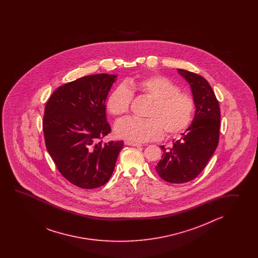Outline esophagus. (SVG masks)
Wrapping results in <instances>:
<instances>
[{
    "label": "esophagus",
    "instance_id": "1",
    "mask_svg": "<svg viewBox=\"0 0 258 258\" xmlns=\"http://www.w3.org/2000/svg\"><path fill=\"white\" fill-rule=\"evenodd\" d=\"M125 145H126V146H132V147H137V148H140V147H142V145H141V144H137V143L128 142V141H126V142H125Z\"/></svg>",
    "mask_w": 258,
    "mask_h": 258
}]
</instances>
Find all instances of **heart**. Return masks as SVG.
Instances as JSON below:
<instances>
[{"label":"heart","instance_id":"heart-1","mask_svg":"<svg viewBox=\"0 0 258 258\" xmlns=\"http://www.w3.org/2000/svg\"><path fill=\"white\" fill-rule=\"evenodd\" d=\"M132 91H137L150 100L147 120L126 118L118 121L114 132L119 138L141 143L157 140L166 132L176 136L190 125L195 110L192 97L179 92L174 83L162 76L132 78L126 86H119L110 94L107 107L113 116L124 115L132 101Z\"/></svg>","mask_w":258,"mask_h":258}]
</instances>
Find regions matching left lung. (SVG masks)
<instances>
[{"instance_id":"obj_1","label":"left lung","mask_w":258,"mask_h":258,"mask_svg":"<svg viewBox=\"0 0 258 258\" xmlns=\"http://www.w3.org/2000/svg\"><path fill=\"white\" fill-rule=\"evenodd\" d=\"M177 72L190 86L196 112L190 126L171 148L160 147L163 155L156 170L166 181L182 183L198 177L213 156L219 144L220 110L213 89L203 77L183 69Z\"/></svg>"}]
</instances>
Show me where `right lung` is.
I'll return each mask as SVG.
<instances>
[{
	"instance_id": "right-lung-1",
	"label": "right lung",
	"mask_w": 258,
	"mask_h": 258,
	"mask_svg": "<svg viewBox=\"0 0 258 258\" xmlns=\"http://www.w3.org/2000/svg\"><path fill=\"white\" fill-rule=\"evenodd\" d=\"M117 77L77 78L57 88L45 107L47 150L63 177L80 188L104 185L123 147V141H99L110 132L105 103Z\"/></svg>"
}]
</instances>
